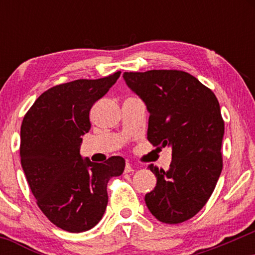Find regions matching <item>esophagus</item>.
<instances>
[{"label":"esophagus","mask_w":255,"mask_h":255,"mask_svg":"<svg viewBox=\"0 0 255 255\" xmlns=\"http://www.w3.org/2000/svg\"><path fill=\"white\" fill-rule=\"evenodd\" d=\"M124 172H125V173H131V172H133V168H132V166H131L128 162H127V165H125Z\"/></svg>","instance_id":"esophagus-1"}]
</instances>
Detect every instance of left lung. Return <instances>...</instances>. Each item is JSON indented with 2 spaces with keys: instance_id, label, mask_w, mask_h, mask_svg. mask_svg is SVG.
Instances as JSON below:
<instances>
[{
  "instance_id": "obj_1",
  "label": "left lung",
  "mask_w": 255,
  "mask_h": 255,
  "mask_svg": "<svg viewBox=\"0 0 255 255\" xmlns=\"http://www.w3.org/2000/svg\"><path fill=\"white\" fill-rule=\"evenodd\" d=\"M123 78L147 107L148 141L172 148L168 169L148 166L156 186L145 195L146 205L166 224L186 222L207 203L223 169L224 121L217 97L183 71L125 72Z\"/></svg>"
}]
</instances>
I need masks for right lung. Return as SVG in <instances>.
Returning <instances> with one entry per match:
<instances>
[{"label":"right lung","instance_id":"obj_1","mask_svg":"<svg viewBox=\"0 0 255 255\" xmlns=\"http://www.w3.org/2000/svg\"><path fill=\"white\" fill-rule=\"evenodd\" d=\"M121 72L97 80H75L44 92L23 118L20 163L38 207L55 226L79 233L93 229L108 204L107 184L124 172L125 160L82 159L89 113Z\"/></svg>","mask_w":255,"mask_h":255}]
</instances>
